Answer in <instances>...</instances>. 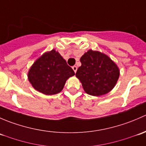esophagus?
<instances>
[{"instance_id": "esophagus-1", "label": "esophagus", "mask_w": 146, "mask_h": 146, "mask_svg": "<svg viewBox=\"0 0 146 146\" xmlns=\"http://www.w3.org/2000/svg\"><path fill=\"white\" fill-rule=\"evenodd\" d=\"M72 68H73V70H74V72H75V73H76V71H77V69H78L77 66H73V67H72Z\"/></svg>"}]
</instances>
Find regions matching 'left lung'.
I'll use <instances>...</instances> for the list:
<instances>
[{
    "instance_id": "obj_1",
    "label": "left lung",
    "mask_w": 146,
    "mask_h": 146,
    "mask_svg": "<svg viewBox=\"0 0 146 146\" xmlns=\"http://www.w3.org/2000/svg\"><path fill=\"white\" fill-rule=\"evenodd\" d=\"M81 66L76 76L81 82L85 92L93 96L108 93L119 77L117 66L107 55L89 50L80 58Z\"/></svg>"
}]
</instances>
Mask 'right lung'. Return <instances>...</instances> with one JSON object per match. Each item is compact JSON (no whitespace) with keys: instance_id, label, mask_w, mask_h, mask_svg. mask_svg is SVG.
Returning a JSON list of instances; mask_svg holds the SVG:
<instances>
[{"instance_id":"right-lung-1","label":"right lung","mask_w":146,"mask_h":146,"mask_svg":"<svg viewBox=\"0 0 146 146\" xmlns=\"http://www.w3.org/2000/svg\"><path fill=\"white\" fill-rule=\"evenodd\" d=\"M74 75L59 53L53 49L34 63L28 73V79L35 90L49 95L61 92L66 80Z\"/></svg>"}]
</instances>
